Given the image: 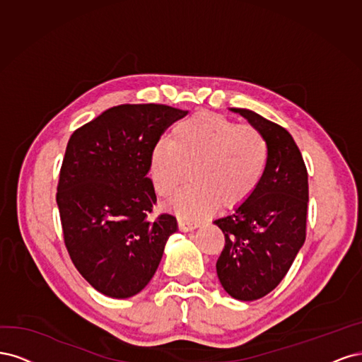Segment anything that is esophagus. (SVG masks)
I'll return each instance as SVG.
<instances>
[{
  "mask_svg": "<svg viewBox=\"0 0 362 362\" xmlns=\"http://www.w3.org/2000/svg\"><path fill=\"white\" fill-rule=\"evenodd\" d=\"M198 227V223H192V221H186V219H179V228L182 231H189Z\"/></svg>",
  "mask_w": 362,
  "mask_h": 362,
  "instance_id": "esophagus-1",
  "label": "esophagus"
}]
</instances>
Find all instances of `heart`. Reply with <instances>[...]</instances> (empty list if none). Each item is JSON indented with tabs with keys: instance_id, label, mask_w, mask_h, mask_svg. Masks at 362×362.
<instances>
[{
	"instance_id": "heart-1",
	"label": "heart",
	"mask_w": 362,
	"mask_h": 362,
	"mask_svg": "<svg viewBox=\"0 0 362 362\" xmlns=\"http://www.w3.org/2000/svg\"><path fill=\"white\" fill-rule=\"evenodd\" d=\"M269 162L264 135L251 124L198 112L173 127L170 141L150 151L148 174L160 197H170L188 176L191 183L173 198L179 216L198 219L223 207H236L257 191Z\"/></svg>"
}]
</instances>
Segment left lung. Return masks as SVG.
Segmentation results:
<instances>
[{
  "instance_id": "obj_1",
  "label": "left lung",
  "mask_w": 362,
  "mask_h": 362,
  "mask_svg": "<svg viewBox=\"0 0 362 362\" xmlns=\"http://www.w3.org/2000/svg\"><path fill=\"white\" fill-rule=\"evenodd\" d=\"M233 111L264 135L269 162L257 191L230 215L214 221L226 238L216 274L230 296L255 300L281 283L305 242L308 174L283 126L250 110Z\"/></svg>"
}]
</instances>
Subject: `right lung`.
<instances>
[{"label": "right lung", "instance_id": "add662e5", "mask_svg": "<svg viewBox=\"0 0 362 362\" xmlns=\"http://www.w3.org/2000/svg\"><path fill=\"white\" fill-rule=\"evenodd\" d=\"M167 105H119L69 139L57 185L64 245L72 263L100 293L124 299L155 275L176 216L150 218L156 194L148 158L160 135L185 117Z\"/></svg>", "mask_w": 362, "mask_h": 362}]
</instances>
